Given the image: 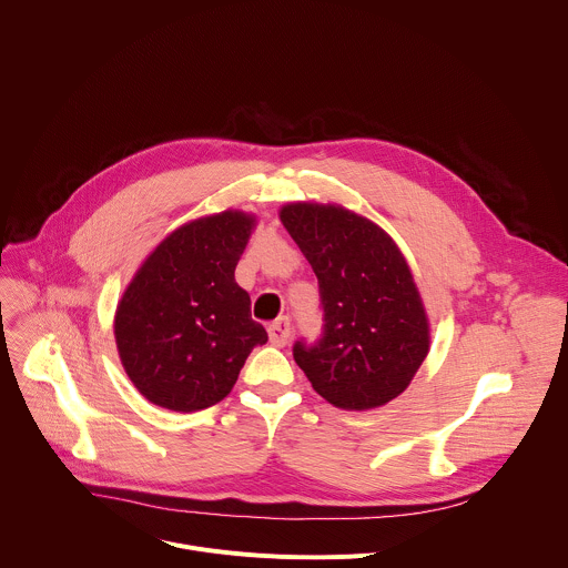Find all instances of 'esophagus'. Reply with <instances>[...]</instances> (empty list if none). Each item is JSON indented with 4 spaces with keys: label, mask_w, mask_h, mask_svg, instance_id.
Instances as JSON below:
<instances>
[{
    "label": "esophagus",
    "mask_w": 568,
    "mask_h": 568,
    "mask_svg": "<svg viewBox=\"0 0 568 568\" xmlns=\"http://www.w3.org/2000/svg\"><path fill=\"white\" fill-rule=\"evenodd\" d=\"M267 333H270V342L274 344V346H287V342H290V337H292V323H290V318L287 316H281V318H276L272 326L267 328Z\"/></svg>",
    "instance_id": "obj_1"
}]
</instances>
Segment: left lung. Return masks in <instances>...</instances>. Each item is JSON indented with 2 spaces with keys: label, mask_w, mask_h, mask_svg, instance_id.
Instances as JSON below:
<instances>
[{
  "label": "left lung",
  "mask_w": 568,
  "mask_h": 568,
  "mask_svg": "<svg viewBox=\"0 0 568 568\" xmlns=\"http://www.w3.org/2000/svg\"><path fill=\"white\" fill-rule=\"evenodd\" d=\"M281 220L318 281L321 337L292 353L312 388L339 409H373L409 386L429 353V323L412 270L371 220L296 202Z\"/></svg>",
  "instance_id": "left-lung-1"
}]
</instances>
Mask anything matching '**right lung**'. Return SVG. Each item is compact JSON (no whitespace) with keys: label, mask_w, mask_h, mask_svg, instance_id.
<instances>
[{"label":"right lung","mask_w":568,"mask_h":568,"mask_svg":"<svg viewBox=\"0 0 568 568\" xmlns=\"http://www.w3.org/2000/svg\"><path fill=\"white\" fill-rule=\"evenodd\" d=\"M254 217L224 211L171 233L145 258L114 321L128 377L154 404L200 412L226 397L267 333L235 278Z\"/></svg>","instance_id":"add662e5"}]
</instances>
